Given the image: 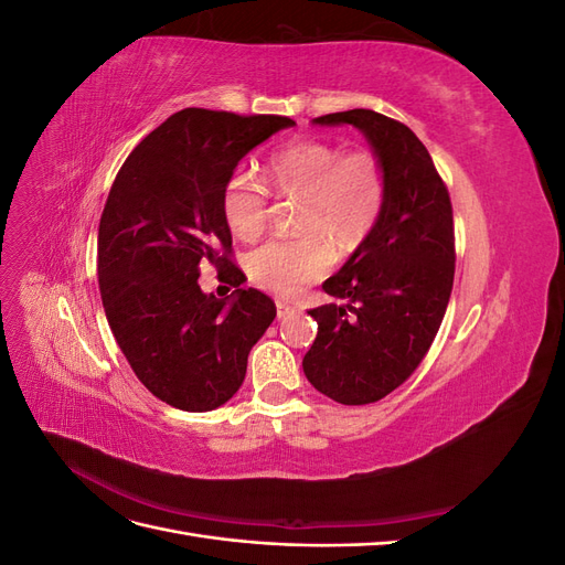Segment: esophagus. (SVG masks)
Segmentation results:
<instances>
[{
	"mask_svg": "<svg viewBox=\"0 0 565 565\" xmlns=\"http://www.w3.org/2000/svg\"><path fill=\"white\" fill-rule=\"evenodd\" d=\"M276 309H278V318H280V320H285V318L297 313V306L289 303V301H282V299L276 301Z\"/></svg>",
	"mask_w": 565,
	"mask_h": 565,
	"instance_id": "obj_1",
	"label": "esophagus"
}]
</instances>
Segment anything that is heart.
I'll list each match as a JSON object with an SVG mask.
<instances>
[{"mask_svg": "<svg viewBox=\"0 0 565 565\" xmlns=\"http://www.w3.org/2000/svg\"><path fill=\"white\" fill-rule=\"evenodd\" d=\"M299 198L295 226L247 259L256 287L278 297H297L332 264L355 254L377 228L388 200V174L370 148L344 150L324 141H292L264 162V181L235 172L221 193V216L237 241L252 243L266 228L270 193Z\"/></svg>", "mask_w": 565, "mask_h": 565, "instance_id": "heart-1", "label": "heart"}]
</instances>
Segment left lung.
Returning <instances> with one entry per match:
<instances>
[{
	"instance_id": "8db88e82",
	"label": "left lung",
	"mask_w": 565,
	"mask_h": 565,
	"mask_svg": "<svg viewBox=\"0 0 565 565\" xmlns=\"http://www.w3.org/2000/svg\"><path fill=\"white\" fill-rule=\"evenodd\" d=\"M361 129L388 174V200L367 243L322 282L332 303L309 313L318 337L303 374L341 405L377 403L424 361L455 280V224L429 150L398 119L355 108L313 119Z\"/></svg>"
}]
</instances>
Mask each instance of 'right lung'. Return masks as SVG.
<instances>
[{"label": "right lung", "mask_w": 565, "mask_h": 565, "mask_svg": "<svg viewBox=\"0 0 565 565\" xmlns=\"http://www.w3.org/2000/svg\"><path fill=\"white\" fill-rule=\"evenodd\" d=\"M282 115L185 108L136 146L98 224V287L136 377L162 403L207 413L241 388L247 355L276 318L259 289L204 295L200 266L245 282L221 193L247 152L292 127Z\"/></svg>", "instance_id": "obj_1"}]
</instances>
